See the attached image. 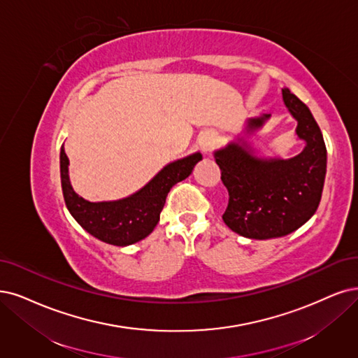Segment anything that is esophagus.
<instances>
[{"instance_id": "obj_1", "label": "esophagus", "mask_w": 358, "mask_h": 358, "mask_svg": "<svg viewBox=\"0 0 358 358\" xmlns=\"http://www.w3.org/2000/svg\"><path fill=\"white\" fill-rule=\"evenodd\" d=\"M199 145L203 153H209L210 148L214 145V134L213 132H205V134L199 140Z\"/></svg>"}]
</instances>
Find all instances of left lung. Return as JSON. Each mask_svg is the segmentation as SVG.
Returning a JSON list of instances; mask_svg holds the SVG:
<instances>
[{
  "instance_id": "obj_1",
  "label": "left lung",
  "mask_w": 358,
  "mask_h": 358,
  "mask_svg": "<svg viewBox=\"0 0 358 358\" xmlns=\"http://www.w3.org/2000/svg\"><path fill=\"white\" fill-rule=\"evenodd\" d=\"M282 96L296 121L298 140L306 143L301 153L287 159L262 156L246 140L257 136L271 115L248 119L241 134L214 152L230 196L222 220L248 239L267 241L290 234L315 214L322 199L327 165L323 134L307 104L286 87Z\"/></svg>"
}]
</instances>
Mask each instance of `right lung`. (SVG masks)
<instances>
[{"label": "right lung", "instance_id": "obj_1", "mask_svg": "<svg viewBox=\"0 0 358 358\" xmlns=\"http://www.w3.org/2000/svg\"><path fill=\"white\" fill-rule=\"evenodd\" d=\"M202 161L201 152L165 165L136 193L117 201L90 202L79 196L71 184L69 159L60 149V178L66 206L85 231L113 246H128L145 239L156 227L169 190L186 180Z\"/></svg>", "mask_w": 358, "mask_h": 358}]
</instances>
